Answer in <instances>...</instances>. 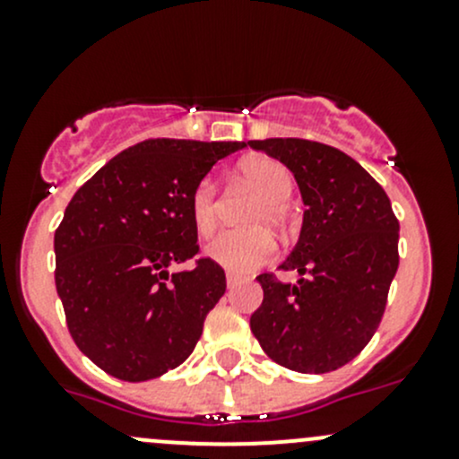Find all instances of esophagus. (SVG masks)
Listing matches in <instances>:
<instances>
[{"mask_svg": "<svg viewBox=\"0 0 459 459\" xmlns=\"http://www.w3.org/2000/svg\"><path fill=\"white\" fill-rule=\"evenodd\" d=\"M238 284H239V277L233 275V273H229V275H226V286H229V289H235Z\"/></svg>", "mask_w": 459, "mask_h": 459, "instance_id": "obj_1", "label": "esophagus"}]
</instances>
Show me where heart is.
Returning a JSON list of instances; mask_svg holds the SVG:
<instances>
[{
  "label": "heart",
  "mask_w": 459,
  "mask_h": 459,
  "mask_svg": "<svg viewBox=\"0 0 459 459\" xmlns=\"http://www.w3.org/2000/svg\"><path fill=\"white\" fill-rule=\"evenodd\" d=\"M239 178L262 195L264 204H259L251 215V224L271 221L277 224L284 215V208L293 195V175L271 157H251L239 166ZM191 217L195 230L200 235H208L217 224V186L212 179H202L191 193ZM275 244L271 235L262 229L253 230H224L215 235L206 244L204 253L211 262L221 266L229 273H251L264 266L273 257Z\"/></svg>",
  "instance_id": "1"
}]
</instances>
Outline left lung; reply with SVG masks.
Returning a JSON list of instances; mask_svg holds the SVG:
<instances>
[{
  "label": "left lung",
  "mask_w": 459,
  "mask_h": 459,
  "mask_svg": "<svg viewBox=\"0 0 459 459\" xmlns=\"http://www.w3.org/2000/svg\"><path fill=\"white\" fill-rule=\"evenodd\" d=\"M248 143L293 173L307 206L298 244L277 266L299 280L257 277L264 299L251 331L290 371H335L377 331L400 264V221L384 188L346 152L295 137Z\"/></svg>",
  "instance_id": "obj_1"
}]
</instances>
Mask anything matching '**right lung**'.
<instances>
[{
    "label": "right lung",
    "mask_w": 459,
    "mask_h": 459,
    "mask_svg": "<svg viewBox=\"0 0 459 459\" xmlns=\"http://www.w3.org/2000/svg\"><path fill=\"white\" fill-rule=\"evenodd\" d=\"M244 142L146 140L106 161L73 195L55 230V286L77 349L101 371L146 382L179 367L226 290L197 255L191 193Z\"/></svg>",
    "instance_id": "1"
}]
</instances>
